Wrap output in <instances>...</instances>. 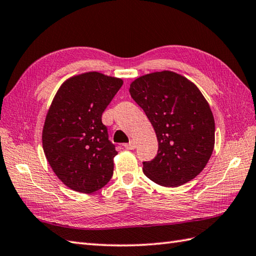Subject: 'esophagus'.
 Wrapping results in <instances>:
<instances>
[{"label": "esophagus", "instance_id": "esophagus-1", "mask_svg": "<svg viewBox=\"0 0 256 256\" xmlns=\"http://www.w3.org/2000/svg\"><path fill=\"white\" fill-rule=\"evenodd\" d=\"M124 148L126 150H134L135 148H136V143H135V140H130V143L128 144H124Z\"/></svg>", "mask_w": 256, "mask_h": 256}]
</instances>
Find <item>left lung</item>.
<instances>
[{
	"label": "left lung",
	"instance_id": "8db88e82",
	"mask_svg": "<svg viewBox=\"0 0 256 256\" xmlns=\"http://www.w3.org/2000/svg\"><path fill=\"white\" fill-rule=\"evenodd\" d=\"M133 100L143 108L155 130L158 152L143 162L150 180L177 187L202 172L214 148V118L197 86L184 76L157 72L130 86Z\"/></svg>",
	"mask_w": 256,
	"mask_h": 256
}]
</instances>
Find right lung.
I'll list each match as a JSON object with an SVG mask.
<instances>
[{
  "label": "right lung",
  "instance_id": "1",
  "mask_svg": "<svg viewBox=\"0 0 256 256\" xmlns=\"http://www.w3.org/2000/svg\"><path fill=\"white\" fill-rule=\"evenodd\" d=\"M123 80L96 72L67 79L58 89L42 128V148L56 176L74 192L91 194L113 175L116 146L102 113Z\"/></svg>",
  "mask_w": 256,
  "mask_h": 256
}]
</instances>
